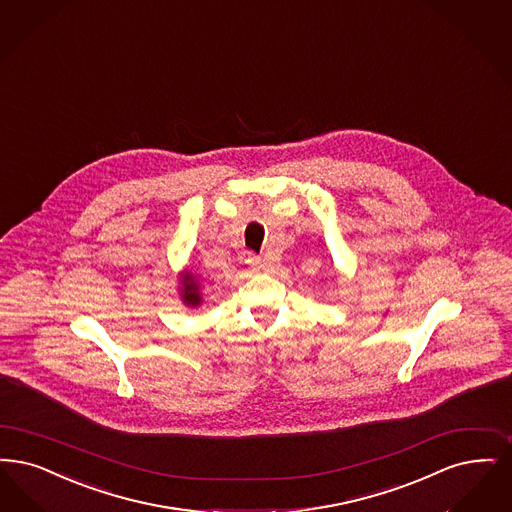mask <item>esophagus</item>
Here are the masks:
<instances>
[{"instance_id":"34e87169","label":"esophagus","mask_w":512,"mask_h":512,"mask_svg":"<svg viewBox=\"0 0 512 512\" xmlns=\"http://www.w3.org/2000/svg\"><path fill=\"white\" fill-rule=\"evenodd\" d=\"M247 263L253 266V268H257V270H261V268H265L266 263L261 259V257H255V255H249L247 257Z\"/></svg>"}]
</instances>
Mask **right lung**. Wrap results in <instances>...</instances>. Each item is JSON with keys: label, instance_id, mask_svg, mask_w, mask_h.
<instances>
[{"label": "right lung", "instance_id": "right-lung-1", "mask_svg": "<svg viewBox=\"0 0 512 512\" xmlns=\"http://www.w3.org/2000/svg\"><path fill=\"white\" fill-rule=\"evenodd\" d=\"M179 297L184 307L198 308L202 305V280L192 266H186L179 272Z\"/></svg>", "mask_w": 512, "mask_h": 512}]
</instances>
